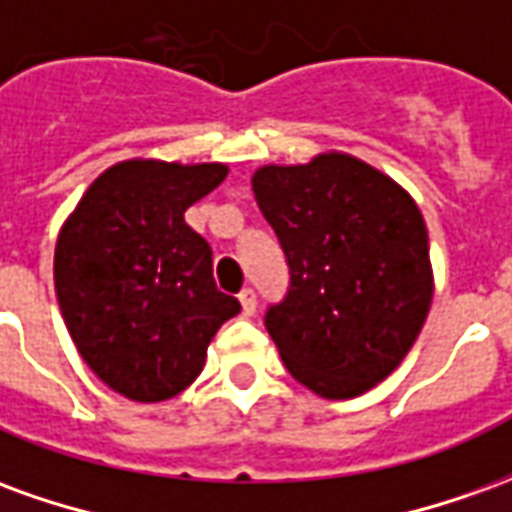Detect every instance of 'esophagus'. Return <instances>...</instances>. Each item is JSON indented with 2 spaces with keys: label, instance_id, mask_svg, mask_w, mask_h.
<instances>
[{
  "label": "esophagus",
  "instance_id": "1",
  "mask_svg": "<svg viewBox=\"0 0 512 512\" xmlns=\"http://www.w3.org/2000/svg\"><path fill=\"white\" fill-rule=\"evenodd\" d=\"M238 301H241V312H244L246 318H249V315H255V310H257L255 290L244 288L241 293H238Z\"/></svg>",
  "mask_w": 512,
  "mask_h": 512
}]
</instances>
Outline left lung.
Returning a JSON list of instances; mask_svg holds the SVG:
<instances>
[{
  "label": "left lung",
  "mask_w": 512,
  "mask_h": 512,
  "mask_svg": "<svg viewBox=\"0 0 512 512\" xmlns=\"http://www.w3.org/2000/svg\"><path fill=\"white\" fill-rule=\"evenodd\" d=\"M252 191L290 266L266 312L288 373L326 400L365 395L395 370L433 301L428 227L397 180L340 150L263 164Z\"/></svg>",
  "instance_id": "obj_1"
}]
</instances>
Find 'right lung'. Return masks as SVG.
Masks as SVG:
<instances>
[{
    "mask_svg": "<svg viewBox=\"0 0 512 512\" xmlns=\"http://www.w3.org/2000/svg\"><path fill=\"white\" fill-rule=\"evenodd\" d=\"M227 164L128 158L104 169L62 222L54 290L87 367L117 395L158 403L202 373L208 345L241 312L213 282L208 241L183 213Z\"/></svg>",
    "mask_w": 512,
    "mask_h": 512,
    "instance_id": "1",
    "label": "right lung"
}]
</instances>
